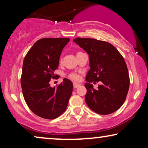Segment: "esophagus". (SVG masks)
<instances>
[{"instance_id": "obj_1", "label": "esophagus", "mask_w": 148, "mask_h": 148, "mask_svg": "<svg viewBox=\"0 0 148 148\" xmlns=\"http://www.w3.org/2000/svg\"><path fill=\"white\" fill-rule=\"evenodd\" d=\"M79 86H80V84H77V83H75V82L73 83V87H74V88H78Z\"/></svg>"}]
</instances>
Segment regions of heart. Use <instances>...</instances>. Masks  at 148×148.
<instances>
[{
    "label": "heart",
    "instance_id": "b5f03b06",
    "mask_svg": "<svg viewBox=\"0 0 148 148\" xmlns=\"http://www.w3.org/2000/svg\"><path fill=\"white\" fill-rule=\"evenodd\" d=\"M70 77L73 79L76 80V81L79 79V76L78 75H77V74H71L70 75Z\"/></svg>",
    "mask_w": 148,
    "mask_h": 148
}]
</instances>
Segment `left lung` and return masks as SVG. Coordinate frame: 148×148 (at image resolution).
<instances>
[{"label": "left lung", "mask_w": 148, "mask_h": 148, "mask_svg": "<svg viewBox=\"0 0 148 148\" xmlns=\"http://www.w3.org/2000/svg\"><path fill=\"white\" fill-rule=\"evenodd\" d=\"M89 55L90 69L87 74L85 100L89 108L100 114H109L121 108L129 88L128 69L124 58L108 42L91 38L73 40ZM101 81L94 89L90 83Z\"/></svg>", "instance_id": "left-lung-1"}]
</instances>
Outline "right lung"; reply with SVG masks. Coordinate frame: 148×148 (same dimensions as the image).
<instances>
[{
    "label": "right lung",
    "mask_w": 148,
    "mask_h": 148,
    "mask_svg": "<svg viewBox=\"0 0 148 148\" xmlns=\"http://www.w3.org/2000/svg\"><path fill=\"white\" fill-rule=\"evenodd\" d=\"M69 38H43L38 40L23 60L21 84L23 97L30 110L46 119L57 118L65 111L73 92V83L63 79L52 88L50 79L58 66L62 49Z\"/></svg>",
    "instance_id": "add662e5"
}]
</instances>
